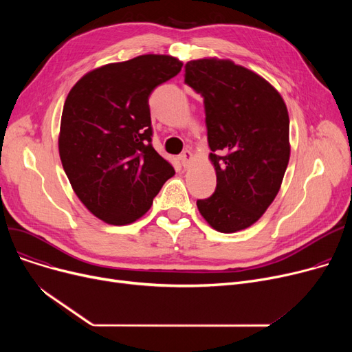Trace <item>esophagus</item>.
<instances>
[{
	"instance_id": "34e87169",
	"label": "esophagus",
	"mask_w": 352,
	"mask_h": 352,
	"mask_svg": "<svg viewBox=\"0 0 352 352\" xmlns=\"http://www.w3.org/2000/svg\"><path fill=\"white\" fill-rule=\"evenodd\" d=\"M191 160H192V154H191V151H188V150L182 151V153L179 154V161H181L184 168H186V166H188V164L191 162Z\"/></svg>"
}]
</instances>
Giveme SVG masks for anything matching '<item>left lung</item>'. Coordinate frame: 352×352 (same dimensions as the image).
<instances>
[{
  "mask_svg": "<svg viewBox=\"0 0 352 352\" xmlns=\"http://www.w3.org/2000/svg\"><path fill=\"white\" fill-rule=\"evenodd\" d=\"M186 84L204 98L215 192L197 207L219 232L251 227L271 206L289 161L287 105L267 80L230 60L186 64Z\"/></svg>",
  "mask_w": 352,
  "mask_h": 352,
  "instance_id": "left-lung-1",
  "label": "left lung"
}]
</instances>
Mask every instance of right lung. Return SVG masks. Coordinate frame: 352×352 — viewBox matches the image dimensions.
<instances>
[{
	"instance_id": "right-lung-1",
	"label": "right lung",
	"mask_w": 352,
	"mask_h": 352,
	"mask_svg": "<svg viewBox=\"0 0 352 352\" xmlns=\"http://www.w3.org/2000/svg\"><path fill=\"white\" fill-rule=\"evenodd\" d=\"M181 68L171 55L145 54L92 69L68 92L60 158L74 192L107 224L134 223L175 174L151 144L148 98Z\"/></svg>"
}]
</instances>
